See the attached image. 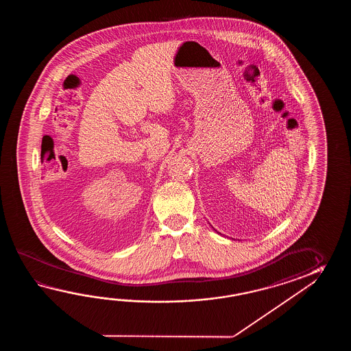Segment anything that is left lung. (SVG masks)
<instances>
[{
    "mask_svg": "<svg viewBox=\"0 0 351 351\" xmlns=\"http://www.w3.org/2000/svg\"><path fill=\"white\" fill-rule=\"evenodd\" d=\"M215 231H216V230H215Z\"/></svg>",
    "mask_w": 351,
    "mask_h": 351,
    "instance_id": "8db88e82",
    "label": "left lung"
}]
</instances>
